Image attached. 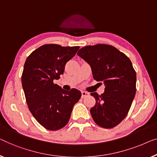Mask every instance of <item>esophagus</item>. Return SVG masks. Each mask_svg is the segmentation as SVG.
<instances>
[{
	"instance_id": "34e87169",
	"label": "esophagus",
	"mask_w": 157,
	"mask_h": 157,
	"mask_svg": "<svg viewBox=\"0 0 157 157\" xmlns=\"http://www.w3.org/2000/svg\"><path fill=\"white\" fill-rule=\"evenodd\" d=\"M88 95H89V93H88V92H85V91L82 92V98H85Z\"/></svg>"
}]
</instances>
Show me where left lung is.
<instances>
[{
    "label": "left lung",
    "mask_w": 157,
    "mask_h": 157,
    "mask_svg": "<svg viewBox=\"0 0 157 157\" xmlns=\"http://www.w3.org/2000/svg\"><path fill=\"white\" fill-rule=\"evenodd\" d=\"M78 56L89 64L94 79L105 87L101 95L90 94L96 100L90 109L92 119L101 127H116L127 115L136 94V75L132 62L116 48L105 44L84 47Z\"/></svg>",
    "instance_id": "left-lung-1"
}]
</instances>
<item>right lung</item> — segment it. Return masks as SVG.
I'll use <instances>...</instances> for the list:
<instances>
[{
  "label": "right lung",
  "mask_w": 157,
  "mask_h": 157,
  "mask_svg": "<svg viewBox=\"0 0 157 157\" xmlns=\"http://www.w3.org/2000/svg\"><path fill=\"white\" fill-rule=\"evenodd\" d=\"M79 48L44 45L25 60L21 80L26 101L35 120L48 130L65 127L74 105L81 98L79 90L73 88L67 91L53 82L63 74L66 63Z\"/></svg>",
  "instance_id": "add662e5"
}]
</instances>
